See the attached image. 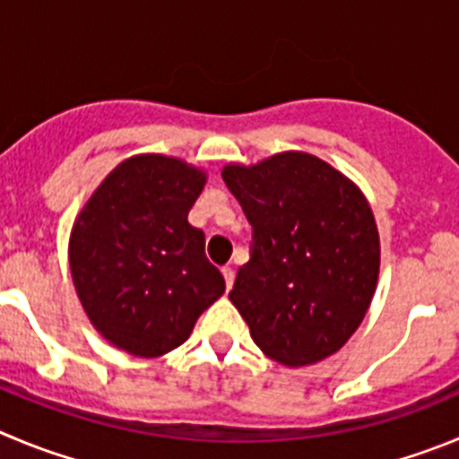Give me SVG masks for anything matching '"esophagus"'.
Returning <instances> with one entry per match:
<instances>
[{"instance_id": "obj_1", "label": "esophagus", "mask_w": 459, "mask_h": 459, "mask_svg": "<svg viewBox=\"0 0 459 459\" xmlns=\"http://www.w3.org/2000/svg\"><path fill=\"white\" fill-rule=\"evenodd\" d=\"M221 273H224V281H226V288H233V281H235V272H233V267H229V264H226L224 269H221Z\"/></svg>"}]
</instances>
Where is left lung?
Returning a JSON list of instances; mask_svg holds the SVG:
<instances>
[{
  "label": "left lung",
  "instance_id": "1",
  "mask_svg": "<svg viewBox=\"0 0 459 459\" xmlns=\"http://www.w3.org/2000/svg\"><path fill=\"white\" fill-rule=\"evenodd\" d=\"M221 178L254 226L229 299L264 355L288 367L349 342L374 299L380 239L353 181L303 152L226 165Z\"/></svg>",
  "mask_w": 459,
  "mask_h": 459
}]
</instances>
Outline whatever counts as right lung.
<instances>
[{"mask_svg": "<svg viewBox=\"0 0 459 459\" xmlns=\"http://www.w3.org/2000/svg\"><path fill=\"white\" fill-rule=\"evenodd\" d=\"M205 174L178 158L143 153L119 162L79 212L70 269L92 326L113 346L158 358L190 337L224 294L187 212Z\"/></svg>", "mask_w": 459, "mask_h": 459, "instance_id": "add662e5", "label": "right lung"}]
</instances>
